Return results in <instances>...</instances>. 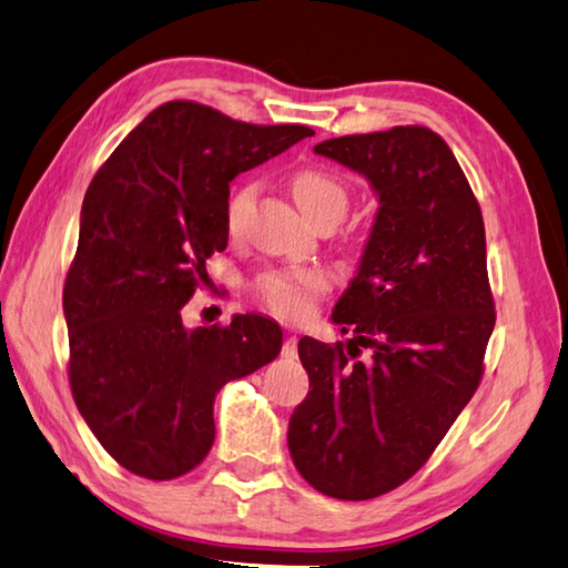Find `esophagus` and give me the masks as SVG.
Wrapping results in <instances>:
<instances>
[{"label": "esophagus", "instance_id": "34e87169", "mask_svg": "<svg viewBox=\"0 0 568 568\" xmlns=\"http://www.w3.org/2000/svg\"><path fill=\"white\" fill-rule=\"evenodd\" d=\"M283 357H287V359H295V357H297V337H295V335L285 337V343H283Z\"/></svg>", "mask_w": 568, "mask_h": 568}]
</instances>
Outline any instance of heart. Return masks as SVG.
Instances as JSON below:
<instances>
[{
  "label": "heart",
  "mask_w": 568,
  "mask_h": 568,
  "mask_svg": "<svg viewBox=\"0 0 568 568\" xmlns=\"http://www.w3.org/2000/svg\"><path fill=\"white\" fill-rule=\"evenodd\" d=\"M261 191L257 181H243L231 191L225 201V229L239 235L245 215ZM293 195L303 213L313 223L320 219H343L347 211V185L337 173L327 169H301L293 176ZM329 291V275L323 267H295V271H275L255 283V295L267 311L285 320H303L313 313L315 303Z\"/></svg>",
  "instance_id": "heart-1"
}]
</instances>
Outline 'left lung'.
Returning <instances> with one entry per match:
<instances>
[{"mask_svg":"<svg viewBox=\"0 0 568 568\" xmlns=\"http://www.w3.org/2000/svg\"><path fill=\"white\" fill-rule=\"evenodd\" d=\"M315 153L363 173L379 199L333 323L347 345L301 337L311 392L287 425L303 479L375 499L407 481L467 407L494 329L479 203L445 139L425 126L329 139ZM371 357L357 361L358 347Z\"/></svg>","mask_w":568,"mask_h":568,"instance_id":"left-lung-1","label":"left lung"}]
</instances>
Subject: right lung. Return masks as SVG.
<instances>
[{
	"instance_id": "1",
	"label": "right lung",
	"mask_w": 568,
	"mask_h": 568,
	"mask_svg": "<svg viewBox=\"0 0 568 568\" xmlns=\"http://www.w3.org/2000/svg\"><path fill=\"white\" fill-rule=\"evenodd\" d=\"M313 133L169 101L89 183L64 283L69 383L101 447L139 477L199 467L215 437V392L281 353L275 320L189 329L181 307L209 283L205 261L229 245L231 181Z\"/></svg>"
}]
</instances>
